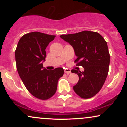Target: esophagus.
Instances as JSON below:
<instances>
[{"mask_svg": "<svg viewBox=\"0 0 127 127\" xmlns=\"http://www.w3.org/2000/svg\"><path fill=\"white\" fill-rule=\"evenodd\" d=\"M64 72L65 73L67 74H70L71 73V70L70 69H69V68H65V69H64Z\"/></svg>", "mask_w": 127, "mask_h": 127, "instance_id": "obj_1", "label": "esophagus"}]
</instances>
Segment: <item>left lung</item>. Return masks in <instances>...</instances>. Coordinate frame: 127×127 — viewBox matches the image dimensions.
Masks as SVG:
<instances>
[{"label":"left lung","instance_id":"obj_1","mask_svg":"<svg viewBox=\"0 0 127 127\" xmlns=\"http://www.w3.org/2000/svg\"><path fill=\"white\" fill-rule=\"evenodd\" d=\"M60 37L73 48L76 66L84 68L82 72L75 69L71 71L79 76L74 91L82 98L94 97L100 91L108 75L110 54L107 42L99 33L88 30Z\"/></svg>","mask_w":127,"mask_h":127}]
</instances>
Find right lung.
Returning <instances> with one entry per match:
<instances>
[{"label": "right lung", "mask_w": 127, "mask_h": 127, "mask_svg": "<svg viewBox=\"0 0 127 127\" xmlns=\"http://www.w3.org/2000/svg\"><path fill=\"white\" fill-rule=\"evenodd\" d=\"M55 36L34 32L24 34L15 49L17 69L23 84L36 98L45 100L54 95L58 81L64 75L63 68L48 70L42 62L46 58V49Z\"/></svg>", "instance_id": "add662e5"}]
</instances>
